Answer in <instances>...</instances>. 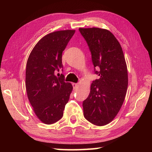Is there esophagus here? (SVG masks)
<instances>
[{
  "label": "esophagus",
  "mask_w": 152,
  "mask_h": 152,
  "mask_svg": "<svg viewBox=\"0 0 152 152\" xmlns=\"http://www.w3.org/2000/svg\"><path fill=\"white\" fill-rule=\"evenodd\" d=\"M72 86H73V88H74V89H76V88H78V84H76V83H72Z\"/></svg>",
  "instance_id": "1"
}]
</instances>
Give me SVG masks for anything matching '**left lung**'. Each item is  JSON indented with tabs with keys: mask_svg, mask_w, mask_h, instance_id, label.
<instances>
[{
	"mask_svg": "<svg viewBox=\"0 0 152 152\" xmlns=\"http://www.w3.org/2000/svg\"><path fill=\"white\" fill-rule=\"evenodd\" d=\"M79 31L91 52L94 72L100 76L92 82L88 96L82 103L84 117L92 124L103 126L114 119L124 102L127 64L121 46L109 30L92 27Z\"/></svg>",
	"mask_w": 152,
	"mask_h": 152,
	"instance_id": "8db88e82",
	"label": "left lung"
}]
</instances>
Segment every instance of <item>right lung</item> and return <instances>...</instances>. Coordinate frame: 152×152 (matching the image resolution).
<instances>
[{"mask_svg": "<svg viewBox=\"0 0 152 152\" xmlns=\"http://www.w3.org/2000/svg\"><path fill=\"white\" fill-rule=\"evenodd\" d=\"M75 30L58 31L42 37L28 58L25 86L36 116L47 125L53 124L63 117L64 110L72 91L64 76H56L63 67L61 57Z\"/></svg>", "mask_w": 152, "mask_h": 152, "instance_id": "right-lung-1", "label": "right lung"}]
</instances>
